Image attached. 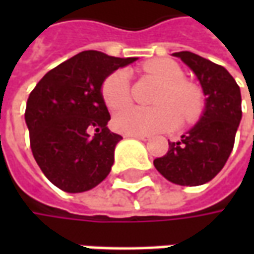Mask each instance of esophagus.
<instances>
[{
	"label": "esophagus",
	"instance_id": "34e87169",
	"mask_svg": "<svg viewBox=\"0 0 254 254\" xmlns=\"http://www.w3.org/2000/svg\"><path fill=\"white\" fill-rule=\"evenodd\" d=\"M127 137H132V138H137V140H141V141H147L148 140L147 135H127Z\"/></svg>",
	"mask_w": 254,
	"mask_h": 254
}]
</instances>
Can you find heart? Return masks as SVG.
Returning <instances> with one entry per match:
<instances>
[{
  "label": "heart",
  "mask_w": 254,
  "mask_h": 254,
  "mask_svg": "<svg viewBox=\"0 0 254 254\" xmlns=\"http://www.w3.org/2000/svg\"><path fill=\"white\" fill-rule=\"evenodd\" d=\"M144 70L164 83L157 99L158 109L127 107L113 117V128L127 135H151L174 130L180 116L192 120L200 110L202 99L196 86L185 82V74L177 62L160 58L144 64ZM102 97L110 110H117L130 103V76L126 69L110 73L102 84Z\"/></svg>",
  "instance_id": "1"
}]
</instances>
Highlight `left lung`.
Here are the masks:
<instances>
[{
    "instance_id": "8db88e82",
    "label": "left lung",
    "mask_w": 254,
    "mask_h": 254,
    "mask_svg": "<svg viewBox=\"0 0 254 254\" xmlns=\"http://www.w3.org/2000/svg\"><path fill=\"white\" fill-rule=\"evenodd\" d=\"M172 55L196 74L206 103L199 122L180 141L170 142L168 152L155 158L154 167L172 184L196 187L215 178L229 158L242 120V96L223 66L188 51Z\"/></svg>"
}]
</instances>
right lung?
Masks as SVG:
<instances>
[{"label": "right lung", "mask_w": 254, "mask_h": 254, "mask_svg": "<svg viewBox=\"0 0 254 254\" xmlns=\"http://www.w3.org/2000/svg\"><path fill=\"white\" fill-rule=\"evenodd\" d=\"M134 61L84 51L49 70L29 94L25 122L31 150L59 190L84 192L110 174L122 135L107 127L110 114L100 90L109 74Z\"/></svg>", "instance_id": "right-lung-1"}]
</instances>
